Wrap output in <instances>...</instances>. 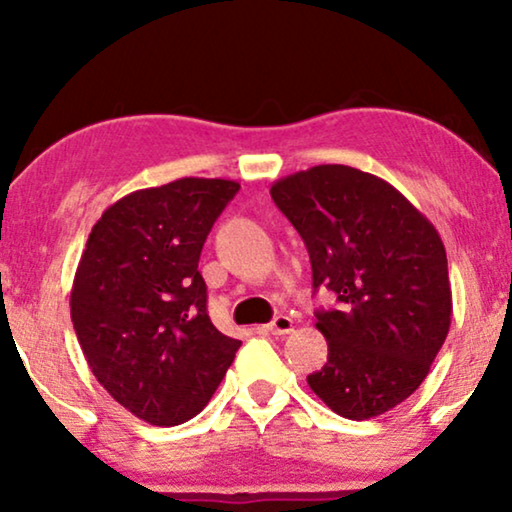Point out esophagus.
<instances>
[{"mask_svg":"<svg viewBox=\"0 0 512 512\" xmlns=\"http://www.w3.org/2000/svg\"><path fill=\"white\" fill-rule=\"evenodd\" d=\"M268 331H270L272 335H286V333H291V331H293V319L286 317V314H277V317L272 319L270 324H268Z\"/></svg>","mask_w":512,"mask_h":512,"instance_id":"1","label":"esophagus"}]
</instances>
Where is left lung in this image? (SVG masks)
I'll return each instance as SVG.
<instances>
[{"label":"left lung","instance_id":"8db88e82","mask_svg":"<svg viewBox=\"0 0 512 512\" xmlns=\"http://www.w3.org/2000/svg\"><path fill=\"white\" fill-rule=\"evenodd\" d=\"M270 195L303 237L314 291L338 300L317 310L328 361L307 384L340 417L384 415L424 382L450 331L438 230L394 186L347 165L289 174Z\"/></svg>","mask_w":512,"mask_h":512}]
</instances>
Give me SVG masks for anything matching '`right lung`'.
Listing matches in <instances>:
<instances>
[{
	"label": "right lung",
	"mask_w": 512,
	"mask_h": 512,
	"mask_svg": "<svg viewBox=\"0 0 512 512\" xmlns=\"http://www.w3.org/2000/svg\"><path fill=\"white\" fill-rule=\"evenodd\" d=\"M237 181L186 177L114 202L90 230L72 324L90 370L132 415L177 426L198 415L242 342L207 314L200 251Z\"/></svg>",
	"instance_id": "1"
}]
</instances>
